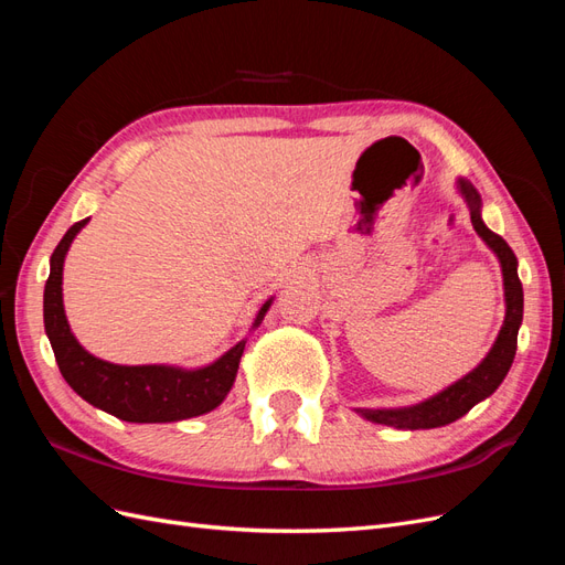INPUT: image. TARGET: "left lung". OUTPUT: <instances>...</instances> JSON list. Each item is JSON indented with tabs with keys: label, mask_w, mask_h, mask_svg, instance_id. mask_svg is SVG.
Instances as JSON below:
<instances>
[{
	"label": "left lung",
	"mask_w": 565,
	"mask_h": 565,
	"mask_svg": "<svg viewBox=\"0 0 565 565\" xmlns=\"http://www.w3.org/2000/svg\"><path fill=\"white\" fill-rule=\"evenodd\" d=\"M457 191L465 198L469 204V214H471V224L473 231L481 235V241L494 252L498 262L502 266V278H504V322L502 330L494 339L492 349L488 355L478 363L469 374L450 384L448 388H443L436 396L426 398L417 405H407V407H355V413L361 415L367 422L374 424H386L393 426V429H436V426H446L459 417H465L469 409L492 396L498 386L504 382L507 372L514 363L516 355V339H519V328L523 322V287L519 280V262L516 254L511 252V247L502 241L498 233H492L481 218V195H478L471 181L467 179H457Z\"/></svg>",
	"instance_id": "8db88e82"
}]
</instances>
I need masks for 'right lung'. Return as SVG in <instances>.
<instances>
[{
    "instance_id": "add662e5",
    "label": "right lung",
    "mask_w": 565,
    "mask_h": 565,
    "mask_svg": "<svg viewBox=\"0 0 565 565\" xmlns=\"http://www.w3.org/2000/svg\"><path fill=\"white\" fill-rule=\"evenodd\" d=\"M89 218L67 228L63 241L51 254L49 280L44 285V330L54 349L58 370L71 388L89 405L134 424L181 422L212 413L233 388L245 341L202 367L179 365H115L84 349L67 324L63 309V264L75 235ZM273 297L256 313L252 330L259 328Z\"/></svg>"
}]
</instances>
